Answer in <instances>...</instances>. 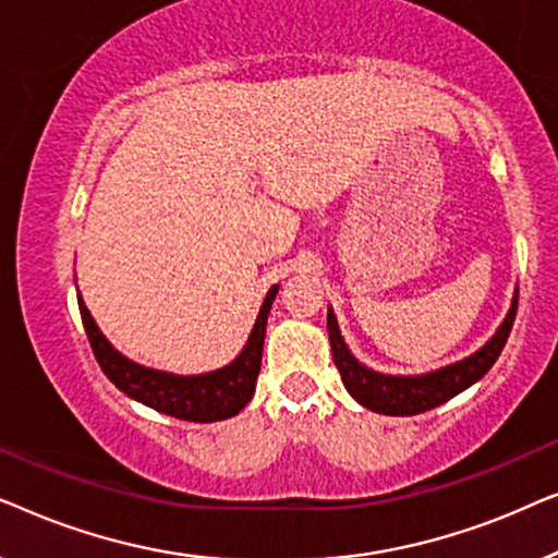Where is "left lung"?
I'll return each mask as SVG.
<instances>
[{
    "mask_svg": "<svg viewBox=\"0 0 558 558\" xmlns=\"http://www.w3.org/2000/svg\"><path fill=\"white\" fill-rule=\"evenodd\" d=\"M518 310V292H513V302L506 319H502L498 330L483 348L475 353L462 357V361L449 363L445 368L418 373V376H391V373H378L363 365L357 357L350 353V348L342 340L338 317H335L332 307H327V332H330L332 345V361L338 365L342 384H345L348 393L361 403V407L376 411V414L386 416H414L424 414L439 403L454 399L464 388L477 384L493 363L498 361L500 350L506 348V340L513 327Z\"/></svg>",
    "mask_w": 558,
    "mask_h": 558,
    "instance_id": "obj_1",
    "label": "left lung"
}]
</instances>
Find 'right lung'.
Listing matches in <instances>:
<instances>
[{
  "mask_svg": "<svg viewBox=\"0 0 558 558\" xmlns=\"http://www.w3.org/2000/svg\"><path fill=\"white\" fill-rule=\"evenodd\" d=\"M277 292L279 284H274L266 292L254 330H251L241 353L231 363L223 365V368L197 373V376H180V373H167L134 363L132 357L119 353L109 342V338L98 330L96 319L88 312L81 292L78 307L96 361L106 373V378L119 391H124L129 399L140 401L144 407L159 411V414L182 418V422L210 424L235 416L251 401V396H254L258 371H262L266 319H269V310Z\"/></svg>",
  "mask_w": 558,
  "mask_h": 558,
  "instance_id": "add662e5",
  "label": "right lung"
}]
</instances>
